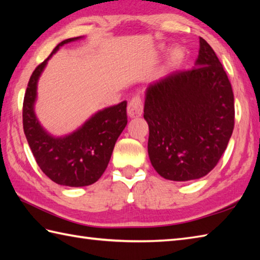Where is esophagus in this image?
Instances as JSON below:
<instances>
[{
  "instance_id": "34e87169",
  "label": "esophagus",
  "mask_w": 260,
  "mask_h": 260,
  "mask_svg": "<svg viewBox=\"0 0 260 260\" xmlns=\"http://www.w3.org/2000/svg\"><path fill=\"white\" fill-rule=\"evenodd\" d=\"M127 113L129 117H140L143 113V99L140 95H136L131 99L127 106Z\"/></svg>"
}]
</instances>
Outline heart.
Wrapping results in <instances>:
<instances>
[{
    "instance_id": "1",
    "label": "heart",
    "mask_w": 260,
    "mask_h": 260,
    "mask_svg": "<svg viewBox=\"0 0 260 260\" xmlns=\"http://www.w3.org/2000/svg\"><path fill=\"white\" fill-rule=\"evenodd\" d=\"M184 56H185V53H184L183 49L180 48V47L174 48L173 50L170 52L169 62H168L169 67L170 68L178 67V66L181 64L182 61H183V60H184Z\"/></svg>"
}]
</instances>
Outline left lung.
Segmentation results:
<instances>
[{"instance_id": "8db88e82", "label": "left lung", "mask_w": 260, "mask_h": 260, "mask_svg": "<svg viewBox=\"0 0 260 260\" xmlns=\"http://www.w3.org/2000/svg\"><path fill=\"white\" fill-rule=\"evenodd\" d=\"M144 118L148 156L164 179H200L218 164L235 126L234 92L204 39L194 68L176 70L148 86Z\"/></svg>"}]
</instances>
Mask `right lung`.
Returning <instances> with one entry per match:
<instances>
[{"label": "right lung", "instance_id": "add662e5", "mask_svg": "<svg viewBox=\"0 0 260 260\" xmlns=\"http://www.w3.org/2000/svg\"><path fill=\"white\" fill-rule=\"evenodd\" d=\"M77 39L79 37L60 42L50 56L35 69L22 109L24 134L39 168L49 179L66 186H86L99 180L109 163L115 143L127 124V102L101 110L79 129L64 137L49 135L38 121L33 105L39 77L52 54Z\"/></svg>", "mask_w": 260, "mask_h": 260}]
</instances>
